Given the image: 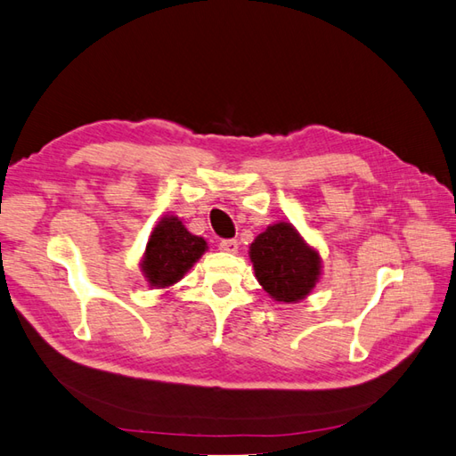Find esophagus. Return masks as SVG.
Segmentation results:
<instances>
[{
    "label": "esophagus",
    "mask_w": 456,
    "mask_h": 456,
    "mask_svg": "<svg viewBox=\"0 0 456 456\" xmlns=\"http://www.w3.org/2000/svg\"><path fill=\"white\" fill-rule=\"evenodd\" d=\"M219 250L225 254H237L239 252V242L235 239H227L219 242Z\"/></svg>",
    "instance_id": "1"
}]
</instances>
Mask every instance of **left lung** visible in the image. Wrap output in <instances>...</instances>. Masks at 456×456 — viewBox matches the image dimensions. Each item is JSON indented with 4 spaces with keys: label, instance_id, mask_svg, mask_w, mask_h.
<instances>
[{
    "label": "left lung",
    "instance_id": "1",
    "mask_svg": "<svg viewBox=\"0 0 456 456\" xmlns=\"http://www.w3.org/2000/svg\"><path fill=\"white\" fill-rule=\"evenodd\" d=\"M250 262L262 289L277 302L305 300L322 277V256L289 221L267 225L250 244Z\"/></svg>",
    "mask_w": 456,
    "mask_h": 456
}]
</instances>
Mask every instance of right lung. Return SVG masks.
<instances>
[{
  "mask_svg": "<svg viewBox=\"0 0 456 456\" xmlns=\"http://www.w3.org/2000/svg\"><path fill=\"white\" fill-rule=\"evenodd\" d=\"M206 250V239L192 235L177 216L167 214L150 232L140 272L151 289H169L181 281Z\"/></svg>",
  "mask_w": 456,
  "mask_h": 456,
  "instance_id": "add662e5",
  "label": "right lung"
}]
</instances>
